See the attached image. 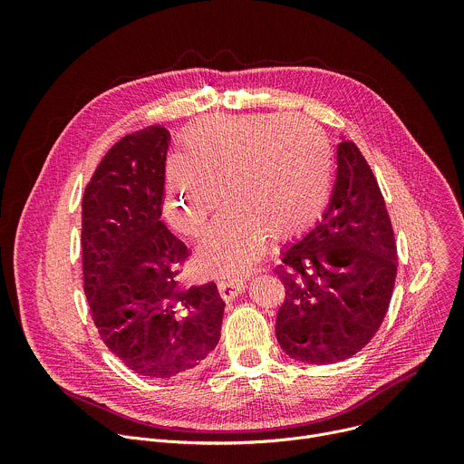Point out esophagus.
<instances>
[{"instance_id":"34e87169","label":"esophagus","mask_w":464,"mask_h":464,"mask_svg":"<svg viewBox=\"0 0 464 464\" xmlns=\"http://www.w3.org/2000/svg\"><path fill=\"white\" fill-rule=\"evenodd\" d=\"M218 290H220L222 299L233 301L235 297H238V295L246 290V279H227V281H220V283H218Z\"/></svg>"}]
</instances>
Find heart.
<instances>
[{
  "label": "heart",
  "mask_w": 464,
  "mask_h": 464,
  "mask_svg": "<svg viewBox=\"0 0 464 464\" xmlns=\"http://www.w3.org/2000/svg\"><path fill=\"white\" fill-rule=\"evenodd\" d=\"M333 185V149L323 130L299 115H218L194 126L179 158L165 170L170 222L190 237L208 231L204 266L240 276L266 244L308 233L321 218Z\"/></svg>",
  "instance_id": "heart-1"
}]
</instances>
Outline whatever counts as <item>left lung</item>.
<instances>
[{
  "label": "left lung",
  "instance_id": "1",
  "mask_svg": "<svg viewBox=\"0 0 464 464\" xmlns=\"http://www.w3.org/2000/svg\"><path fill=\"white\" fill-rule=\"evenodd\" d=\"M286 288L276 334L283 351L310 365L343 362L380 328L396 279V246L376 178L340 134L338 172L315 226L283 249Z\"/></svg>",
  "mask_w": 464,
  "mask_h": 464
}]
</instances>
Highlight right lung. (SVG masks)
Segmentation results:
<instances>
[{"mask_svg":"<svg viewBox=\"0 0 464 464\" xmlns=\"http://www.w3.org/2000/svg\"><path fill=\"white\" fill-rule=\"evenodd\" d=\"M170 134L149 126L99 163L82 198L84 292L106 347L147 378L200 365L218 345L224 306L215 283L179 288L188 251L161 222Z\"/></svg>","mask_w":464,"mask_h":464,"instance_id":"right-lung-1","label":"right lung"}]
</instances>
